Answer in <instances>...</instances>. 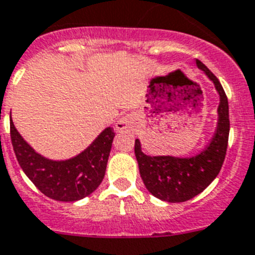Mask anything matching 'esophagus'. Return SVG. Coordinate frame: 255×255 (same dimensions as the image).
I'll list each match as a JSON object with an SVG mask.
<instances>
[{
    "label": "esophagus",
    "instance_id": "obj_1",
    "mask_svg": "<svg viewBox=\"0 0 255 255\" xmlns=\"http://www.w3.org/2000/svg\"><path fill=\"white\" fill-rule=\"evenodd\" d=\"M136 128V117L133 114H127L121 118L115 124V132L123 133V132H133Z\"/></svg>",
    "mask_w": 255,
    "mask_h": 255
}]
</instances>
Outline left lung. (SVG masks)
<instances>
[{"label": "left lung", "mask_w": 255, "mask_h": 255, "mask_svg": "<svg viewBox=\"0 0 255 255\" xmlns=\"http://www.w3.org/2000/svg\"><path fill=\"white\" fill-rule=\"evenodd\" d=\"M196 65L213 81L219 95L217 129L209 145L193 157H174L146 155L141 149L140 140L134 141V154L146 189L159 200L174 204L193 198L210 185L223 166L228 145L230 111L226 92L202 62L196 59Z\"/></svg>", "instance_id": "1"}]
</instances>
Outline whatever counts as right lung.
<instances>
[{
    "instance_id": "1",
    "label": "right lung",
    "mask_w": 255,
    "mask_h": 255,
    "mask_svg": "<svg viewBox=\"0 0 255 255\" xmlns=\"http://www.w3.org/2000/svg\"><path fill=\"white\" fill-rule=\"evenodd\" d=\"M10 134L15 155L24 174L40 192L62 202H75L93 193L106 172L114 129L105 128L87 149L63 160L49 159L33 149L15 128L10 114Z\"/></svg>"
}]
</instances>
